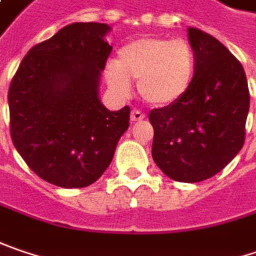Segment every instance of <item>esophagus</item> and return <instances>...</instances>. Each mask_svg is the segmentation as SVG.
<instances>
[{"mask_svg":"<svg viewBox=\"0 0 256 256\" xmlns=\"http://www.w3.org/2000/svg\"><path fill=\"white\" fill-rule=\"evenodd\" d=\"M130 118H132V122H140L144 118V114L142 112H139V110H132V114H130Z\"/></svg>","mask_w":256,"mask_h":256,"instance_id":"obj_1","label":"esophagus"}]
</instances>
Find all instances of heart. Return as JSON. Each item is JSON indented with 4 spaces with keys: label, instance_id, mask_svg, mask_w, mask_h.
<instances>
[{
    "label": "heart",
    "instance_id": "heart-1",
    "mask_svg": "<svg viewBox=\"0 0 256 256\" xmlns=\"http://www.w3.org/2000/svg\"><path fill=\"white\" fill-rule=\"evenodd\" d=\"M196 74V53L184 38L143 36L124 44L116 62L106 66V81L120 97L132 92V82L144 101L166 107L184 97Z\"/></svg>",
    "mask_w": 256,
    "mask_h": 256
}]
</instances>
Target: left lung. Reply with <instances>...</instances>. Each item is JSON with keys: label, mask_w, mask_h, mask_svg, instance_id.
I'll return each instance as SVG.
<instances>
[{"label": "left lung", "mask_w": 256, "mask_h": 256, "mask_svg": "<svg viewBox=\"0 0 256 256\" xmlns=\"http://www.w3.org/2000/svg\"><path fill=\"white\" fill-rule=\"evenodd\" d=\"M187 32L196 74L184 97L149 113L152 158L174 181L200 182L242 149L249 90L244 66L224 44L198 28Z\"/></svg>", "instance_id": "obj_1"}]
</instances>
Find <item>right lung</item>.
Here are the masks:
<instances>
[{
    "label": "right lung",
    "instance_id": "right-lung-1",
    "mask_svg": "<svg viewBox=\"0 0 256 256\" xmlns=\"http://www.w3.org/2000/svg\"><path fill=\"white\" fill-rule=\"evenodd\" d=\"M108 24L72 23L32 48L8 91L11 139L33 172L53 186H91L112 164L130 107L110 112L100 80L112 52Z\"/></svg>",
    "mask_w": 256,
    "mask_h": 256
}]
</instances>
